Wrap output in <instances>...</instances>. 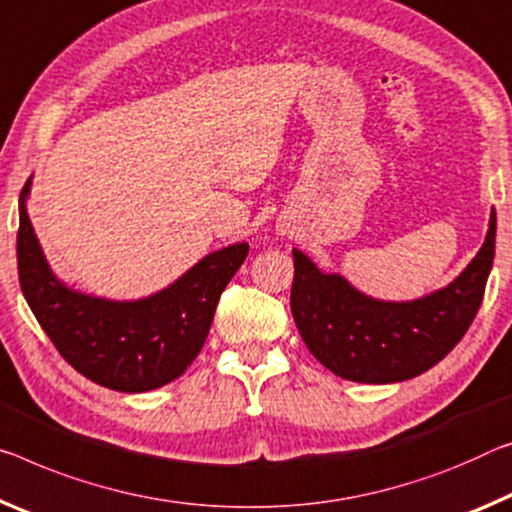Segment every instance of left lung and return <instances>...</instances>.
<instances>
[{
	"label": "left lung",
	"mask_w": 512,
	"mask_h": 512,
	"mask_svg": "<svg viewBox=\"0 0 512 512\" xmlns=\"http://www.w3.org/2000/svg\"><path fill=\"white\" fill-rule=\"evenodd\" d=\"M497 214L476 257L449 287L392 303L364 296L339 273H323L294 248L291 314L310 353L355 383H401L435 367L472 326L494 259Z\"/></svg>",
	"instance_id": "left-lung-1"
}]
</instances>
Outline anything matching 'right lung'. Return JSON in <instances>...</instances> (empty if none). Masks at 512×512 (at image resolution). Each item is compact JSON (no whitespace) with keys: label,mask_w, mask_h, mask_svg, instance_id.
<instances>
[{"label":"right lung","mask_w":512,"mask_h":512,"mask_svg":"<svg viewBox=\"0 0 512 512\" xmlns=\"http://www.w3.org/2000/svg\"><path fill=\"white\" fill-rule=\"evenodd\" d=\"M20 193L18 275L31 312L70 367L116 392H150L180 378L212 328L227 282L248 257L234 243L202 257L173 285L141 300H107L70 289L52 273Z\"/></svg>","instance_id":"obj_1"}]
</instances>
